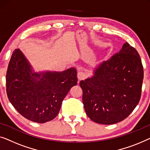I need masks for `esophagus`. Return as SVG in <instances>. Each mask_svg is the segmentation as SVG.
Returning a JSON list of instances; mask_svg holds the SVG:
<instances>
[{"label":"esophagus","instance_id":"esophagus-1","mask_svg":"<svg viewBox=\"0 0 150 150\" xmlns=\"http://www.w3.org/2000/svg\"><path fill=\"white\" fill-rule=\"evenodd\" d=\"M86 77V73L83 72V71H79V72L77 73V77L79 80H82L85 79Z\"/></svg>","mask_w":150,"mask_h":150}]
</instances>
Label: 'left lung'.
<instances>
[{
	"instance_id": "left-lung-1",
	"label": "left lung",
	"mask_w": 150,
	"mask_h": 150,
	"mask_svg": "<svg viewBox=\"0 0 150 150\" xmlns=\"http://www.w3.org/2000/svg\"><path fill=\"white\" fill-rule=\"evenodd\" d=\"M143 79L140 56L126 42L118 53L98 67L93 77L80 81L86 114L102 124L126 119L140 100Z\"/></svg>"
}]
</instances>
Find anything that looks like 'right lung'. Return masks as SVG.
<instances>
[{
    "mask_svg": "<svg viewBox=\"0 0 150 150\" xmlns=\"http://www.w3.org/2000/svg\"><path fill=\"white\" fill-rule=\"evenodd\" d=\"M77 71L33 73L20 50H15L6 74L8 98L22 116L37 123L51 121L58 115L62 100L77 85Z\"/></svg>",
    "mask_w": 150,
    "mask_h": 150,
    "instance_id": "obj_1",
    "label": "right lung"
}]
</instances>
